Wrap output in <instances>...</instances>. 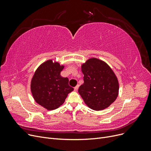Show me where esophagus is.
<instances>
[{
    "mask_svg": "<svg viewBox=\"0 0 151 151\" xmlns=\"http://www.w3.org/2000/svg\"><path fill=\"white\" fill-rule=\"evenodd\" d=\"M79 85H77V86L75 87V88H74V90H75L76 91H77V89H78V88H79Z\"/></svg>",
    "mask_w": 151,
    "mask_h": 151,
    "instance_id": "34e87169",
    "label": "esophagus"
}]
</instances>
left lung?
Segmentation results:
<instances>
[{"instance_id":"obj_1","label":"left lung","mask_w":151,"mask_h":151,"mask_svg":"<svg viewBox=\"0 0 151 151\" xmlns=\"http://www.w3.org/2000/svg\"><path fill=\"white\" fill-rule=\"evenodd\" d=\"M84 83L78 92L85 104L95 111L108 108L119 93V83L112 68L103 60L90 58L82 63Z\"/></svg>"}]
</instances>
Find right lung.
Returning <instances> with one entry per match:
<instances>
[{"label":"right lung","mask_w":151,"mask_h":151,"mask_svg":"<svg viewBox=\"0 0 151 151\" xmlns=\"http://www.w3.org/2000/svg\"><path fill=\"white\" fill-rule=\"evenodd\" d=\"M64 65L50 59L42 63L34 73L31 91L35 101L47 110L57 109L65 102L74 88L68 85V79L60 72Z\"/></svg>","instance_id":"right-lung-1"}]
</instances>
